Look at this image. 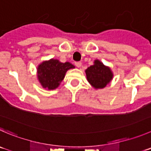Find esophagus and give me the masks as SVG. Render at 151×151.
<instances>
[{
	"label": "esophagus",
	"mask_w": 151,
	"mask_h": 151,
	"mask_svg": "<svg viewBox=\"0 0 151 151\" xmlns=\"http://www.w3.org/2000/svg\"><path fill=\"white\" fill-rule=\"evenodd\" d=\"M76 66L78 68H80V67H81V62H76Z\"/></svg>",
	"instance_id": "obj_1"
}]
</instances>
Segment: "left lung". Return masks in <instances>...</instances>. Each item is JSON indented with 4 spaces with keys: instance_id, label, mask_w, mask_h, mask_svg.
<instances>
[{
    "instance_id": "obj_1",
    "label": "left lung",
    "mask_w": 151,
    "mask_h": 151,
    "mask_svg": "<svg viewBox=\"0 0 151 151\" xmlns=\"http://www.w3.org/2000/svg\"><path fill=\"white\" fill-rule=\"evenodd\" d=\"M87 80L96 90L103 89L113 80V73L111 69L96 59L93 65L85 70Z\"/></svg>"
}]
</instances>
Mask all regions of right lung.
<instances>
[{
  "mask_svg": "<svg viewBox=\"0 0 151 151\" xmlns=\"http://www.w3.org/2000/svg\"><path fill=\"white\" fill-rule=\"evenodd\" d=\"M73 68L75 66L70 62L62 63L54 58L44 61L37 67L38 80L44 89L55 90L64 80L67 70Z\"/></svg>",
  "mask_w": 151,
  "mask_h": 151,
  "instance_id": "obj_1",
  "label": "right lung"
}]
</instances>
